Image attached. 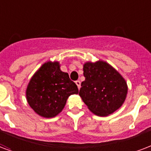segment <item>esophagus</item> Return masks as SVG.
I'll return each instance as SVG.
<instances>
[{
	"label": "esophagus",
	"instance_id": "obj_1",
	"mask_svg": "<svg viewBox=\"0 0 151 151\" xmlns=\"http://www.w3.org/2000/svg\"><path fill=\"white\" fill-rule=\"evenodd\" d=\"M75 83H76V85H77V86H78V88H80V87H81V81H76Z\"/></svg>",
	"mask_w": 151,
	"mask_h": 151
}]
</instances>
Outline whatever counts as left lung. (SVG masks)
I'll list each match as a JSON object with an SVG mask.
<instances>
[{"label":"left lung","mask_w":151,"mask_h":151,"mask_svg":"<svg viewBox=\"0 0 151 151\" xmlns=\"http://www.w3.org/2000/svg\"><path fill=\"white\" fill-rule=\"evenodd\" d=\"M79 95L95 115L106 116L119 109L127 93V85L120 73L104 61L84 64Z\"/></svg>","instance_id":"8db88e82"}]
</instances>
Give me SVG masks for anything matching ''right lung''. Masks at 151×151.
<instances>
[{
    "label": "right lung",
    "instance_id": "obj_1",
    "mask_svg": "<svg viewBox=\"0 0 151 151\" xmlns=\"http://www.w3.org/2000/svg\"><path fill=\"white\" fill-rule=\"evenodd\" d=\"M78 86L58 62L45 63L31 78L26 90L30 107L38 115L52 118L63 111L69 96L78 94Z\"/></svg>",
    "mask_w": 151,
    "mask_h": 151
}]
</instances>
